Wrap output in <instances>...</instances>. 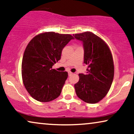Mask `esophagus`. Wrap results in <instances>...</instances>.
Segmentation results:
<instances>
[{
    "label": "esophagus",
    "mask_w": 134,
    "mask_h": 134,
    "mask_svg": "<svg viewBox=\"0 0 134 134\" xmlns=\"http://www.w3.org/2000/svg\"><path fill=\"white\" fill-rule=\"evenodd\" d=\"M73 74V73H72L71 72H69V76H71Z\"/></svg>",
    "instance_id": "esophagus-1"
}]
</instances>
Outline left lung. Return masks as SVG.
Masks as SVG:
<instances>
[{
  "label": "left lung",
  "instance_id": "left-lung-1",
  "mask_svg": "<svg viewBox=\"0 0 134 134\" xmlns=\"http://www.w3.org/2000/svg\"><path fill=\"white\" fill-rule=\"evenodd\" d=\"M83 42L84 63L88 65L86 74H80L75 85L76 95L88 103L100 101L110 90L114 77V63L107 44L91 32L74 34Z\"/></svg>",
  "mask_w": 134,
  "mask_h": 134
}]
</instances>
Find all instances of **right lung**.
Wrapping results in <instances>:
<instances>
[{
	"instance_id": "obj_1",
	"label": "right lung",
	"mask_w": 134,
	"mask_h": 134,
	"mask_svg": "<svg viewBox=\"0 0 134 134\" xmlns=\"http://www.w3.org/2000/svg\"><path fill=\"white\" fill-rule=\"evenodd\" d=\"M74 38L70 34L48 32L35 36L26 46L21 65L23 81L29 94L37 101L50 102L60 96L68 73L52 67Z\"/></svg>"
}]
</instances>
